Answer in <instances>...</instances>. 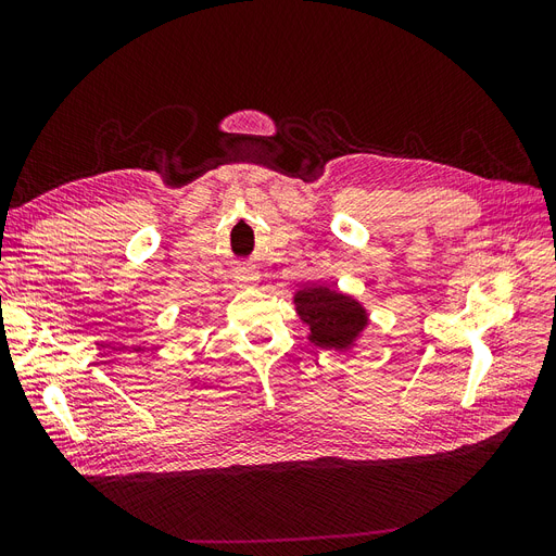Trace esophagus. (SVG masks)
Returning <instances> with one entry per match:
<instances>
[{
	"label": "esophagus",
	"mask_w": 556,
	"mask_h": 556,
	"mask_svg": "<svg viewBox=\"0 0 556 556\" xmlns=\"http://www.w3.org/2000/svg\"><path fill=\"white\" fill-rule=\"evenodd\" d=\"M233 278H237V282L241 285V288H250V285H255L260 280L257 271L252 266H241L237 268V274H233Z\"/></svg>",
	"instance_id": "1"
}]
</instances>
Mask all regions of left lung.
Segmentation results:
<instances>
[{
  "label": "left lung",
  "instance_id": "1",
  "mask_svg": "<svg viewBox=\"0 0 556 556\" xmlns=\"http://www.w3.org/2000/svg\"><path fill=\"white\" fill-rule=\"evenodd\" d=\"M294 306L311 329L308 341L323 350H350L368 325V313L357 299L325 285L299 290Z\"/></svg>",
  "mask_w": 556,
  "mask_h": 556
}]
</instances>
